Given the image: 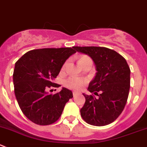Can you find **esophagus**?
Segmentation results:
<instances>
[{
  "label": "esophagus",
  "mask_w": 147,
  "mask_h": 147,
  "mask_svg": "<svg viewBox=\"0 0 147 147\" xmlns=\"http://www.w3.org/2000/svg\"><path fill=\"white\" fill-rule=\"evenodd\" d=\"M78 94H80V93L77 92V91H74V92H73V96H76L78 95Z\"/></svg>",
  "instance_id": "1"
}]
</instances>
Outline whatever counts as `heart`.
<instances>
[{
	"label": "heart",
	"instance_id": "heart-1",
	"mask_svg": "<svg viewBox=\"0 0 147 147\" xmlns=\"http://www.w3.org/2000/svg\"><path fill=\"white\" fill-rule=\"evenodd\" d=\"M90 59L88 58V57L86 56H82L79 58V64L80 63L83 62V61H86V60H88ZM85 81L84 80L81 79V78H70L69 79H67V80L65 81V84L66 86H67L68 88H72V89H79L80 88H82L84 85Z\"/></svg>",
	"mask_w": 147,
	"mask_h": 147
}]
</instances>
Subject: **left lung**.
Listing matches in <instances>:
<instances>
[{
    "label": "left lung",
    "instance_id": "obj_1",
    "mask_svg": "<svg viewBox=\"0 0 147 147\" xmlns=\"http://www.w3.org/2000/svg\"><path fill=\"white\" fill-rule=\"evenodd\" d=\"M73 49L88 55L97 71L88 88L92 94H83L86 102L80 109L81 117L92 125L110 124L120 116L127 102L131 82L129 66L120 53L108 48L74 46Z\"/></svg>",
    "mask_w": 147,
    "mask_h": 147
}]
</instances>
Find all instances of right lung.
Instances as JSON below:
<instances>
[{
	"instance_id": "1",
	"label": "right lung",
	"mask_w": 147,
	"mask_h": 147,
	"mask_svg": "<svg viewBox=\"0 0 147 147\" xmlns=\"http://www.w3.org/2000/svg\"><path fill=\"white\" fill-rule=\"evenodd\" d=\"M76 53L72 48L30 51L15 63L14 94L22 112L32 123L48 125L58 120L66 103L73 97L69 89L49 94V88L59 87L53 80L63 64Z\"/></svg>"
}]
</instances>
